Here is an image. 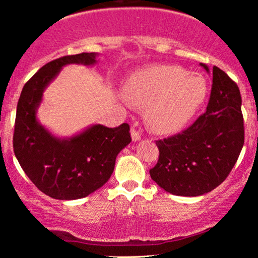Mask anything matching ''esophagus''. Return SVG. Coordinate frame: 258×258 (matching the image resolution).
Listing matches in <instances>:
<instances>
[{
	"label": "esophagus",
	"mask_w": 258,
	"mask_h": 258,
	"mask_svg": "<svg viewBox=\"0 0 258 258\" xmlns=\"http://www.w3.org/2000/svg\"><path fill=\"white\" fill-rule=\"evenodd\" d=\"M132 139L134 142H136V141H140L141 140V134L137 132L135 128L132 129Z\"/></svg>",
	"instance_id": "obj_1"
}]
</instances>
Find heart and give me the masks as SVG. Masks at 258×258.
I'll list each match as a JSON object with an SVG mask.
<instances>
[{
  "mask_svg": "<svg viewBox=\"0 0 258 258\" xmlns=\"http://www.w3.org/2000/svg\"><path fill=\"white\" fill-rule=\"evenodd\" d=\"M206 82L176 66H155L134 75L124 88L132 103L147 107L151 129L168 134L184 125L206 97Z\"/></svg>",
  "mask_w": 258,
  "mask_h": 258,
  "instance_id": "heart-1",
  "label": "heart"
}]
</instances>
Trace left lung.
<instances>
[{
    "label": "left lung",
    "mask_w": 258,
    "mask_h": 258,
    "mask_svg": "<svg viewBox=\"0 0 258 258\" xmlns=\"http://www.w3.org/2000/svg\"><path fill=\"white\" fill-rule=\"evenodd\" d=\"M241 105L237 84L215 66L207 111L182 133L156 141L160 156L151 178L177 196H200L220 185L244 144Z\"/></svg>",
    "instance_id": "left-lung-1"
}]
</instances>
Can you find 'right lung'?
I'll list each match as a JSON object with an SVG mask.
<instances>
[{
	"mask_svg": "<svg viewBox=\"0 0 258 258\" xmlns=\"http://www.w3.org/2000/svg\"><path fill=\"white\" fill-rule=\"evenodd\" d=\"M96 55L82 52L47 63L24 84L17 103L14 153L30 181L52 199H82L101 188L114 171L116 156L132 142L128 123L94 124L70 139H57L37 121L43 91L62 67L95 64Z\"/></svg>",
	"mask_w": 258,
	"mask_h": 258,
	"instance_id": "add662e5",
	"label": "right lung"
}]
</instances>
